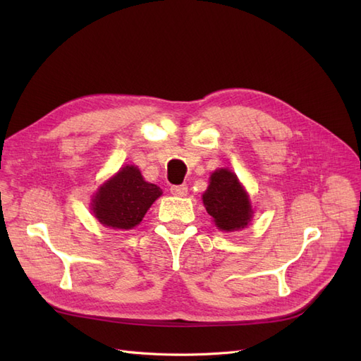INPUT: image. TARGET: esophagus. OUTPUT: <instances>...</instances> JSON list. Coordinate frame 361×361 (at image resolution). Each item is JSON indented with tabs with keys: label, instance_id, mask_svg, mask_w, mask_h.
Returning <instances> with one entry per match:
<instances>
[{
	"label": "esophagus",
	"instance_id": "34e87169",
	"mask_svg": "<svg viewBox=\"0 0 361 361\" xmlns=\"http://www.w3.org/2000/svg\"><path fill=\"white\" fill-rule=\"evenodd\" d=\"M170 192L173 195H178V197H185L188 194V187L187 185H171Z\"/></svg>",
	"mask_w": 361,
	"mask_h": 361
}]
</instances>
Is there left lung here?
Listing matches in <instances>:
<instances>
[{"label":"left lung","mask_w":361,"mask_h":361,"mask_svg":"<svg viewBox=\"0 0 361 361\" xmlns=\"http://www.w3.org/2000/svg\"><path fill=\"white\" fill-rule=\"evenodd\" d=\"M203 203L215 226L220 231L232 232L244 228L253 211L248 195L239 183L236 174L231 170L220 169L211 174L209 187L203 194Z\"/></svg>","instance_id":"left-lung-1"}]
</instances>
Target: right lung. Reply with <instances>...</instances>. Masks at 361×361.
Listing matches in <instances>:
<instances>
[{"instance_id":"1","label":"right lung","mask_w":361,"mask_h":361,"mask_svg":"<svg viewBox=\"0 0 361 361\" xmlns=\"http://www.w3.org/2000/svg\"><path fill=\"white\" fill-rule=\"evenodd\" d=\"M161 192L159 187L143 179L137 167L126 166L96 192L93 212L104 226L133 228Z\"/></svg>"}]
</instances>
